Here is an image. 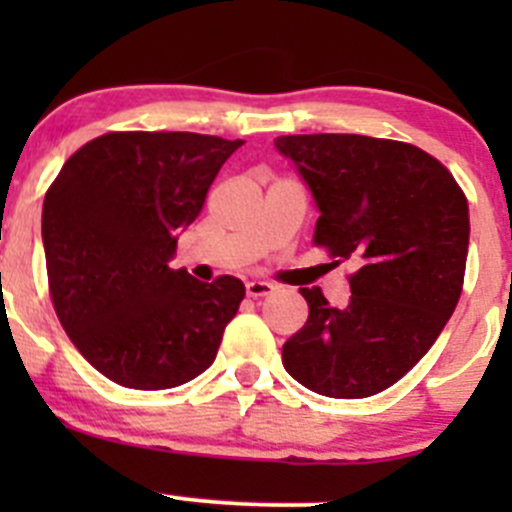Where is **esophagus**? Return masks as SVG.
<instances>
[{
  "instance_id": "esophagus-1",
  "label": "esophagus",
  "mask_w": 512,
  "mask_h": 512,
  "mask_svg": "<svg viewBox=\"0 0 512 512\" xmlns=\"http://www.w3.org/2000/svg\"><path fill=\"white\" fill-rule=\"evenodd\" d=\"M272 289H275V287H272L270 282H265V280H250L245 285L247 297H265V294H270Z\"/></svg>"
}]
</instances>
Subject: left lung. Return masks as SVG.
I'll use <instances>...</instances> for the list:
<instances>
[{"label":"left lung","mask_w":512,"mask_h":512,"mask_svg":"<svg viewBox=\"0 0 512 512\" xmlns=\"http://www.w3.org/2000/svg\"><path fill=\"white\" fill-rule=\"evenodd\" d=\"M275 148L317 205L314 242L356 267L344 307L319 287L299 289L309 319L285 342L282 364L329 399L379 394L431 349L456 309L471 235L466 195L411 143L314 133L280 136Z\"/></svg>","instance_id":"1"}]
</instances>
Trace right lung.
<instances>
[{"mask_svg": "<svg viewBox=\"0 0 512 512\" xmlns=\"http://www.w3.org/2000/svg\"><path fill=\"white\" fill-rule=\"evenodd\" d=\"M242 141L200 133H106L74 153L41 210L54 309L81 356L128 389H173L215 361L245 285L170 270Z\"/></svg>", "mask_w": 512, "mask_h": 512, "instance_id": "1", "label": "right lung"}]
</instances>
